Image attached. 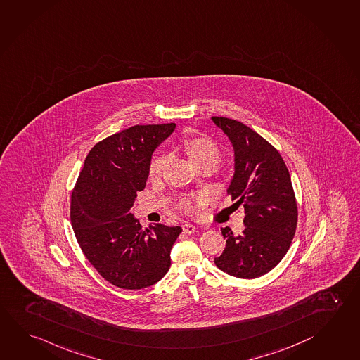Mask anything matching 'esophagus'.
<instances>
[{"mask_svg": "<svg viewBox=\"0 0 360 360\" xmlns=\"http://www.w3.org/2000/svg\"><path fill=\"white\" fill-rule=\"evenodd\" d=\"M184 232L185 233H194L195 232L196 229H198V227L196 226H194V224H191V223H185L183 226Z\"/></svg>", "mask_w": 360, "mask_h": 360, "instance_id": "34e87169", "label": "esophagus"}]
</instances>
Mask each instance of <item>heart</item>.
<instances>
[{
  "mask_svg": "<svg viewBox=\"0 0 360 360\" xmlns=\"http://www.w3.org/2000/svg\"><path fill=\"white\" fill-rule=\"evenodd\" d=\"M184 148L186 150L191 162L195 166L205 162V161H210V160L218 161V158H219V150H218L217 144L208 138H191L184 143ZM165 162H166V156L155 157L150 165V175L152 176L158 175L164 169ZM196 202H198V199L195 196H189V198H185L181 200V207L186 212L191 213L195 210Z\"/></svg>",
  "mask_w": 360,
  "mask_h": 360,
  "instance_id": "heart-1",
  "label": "heart"
}]
</instances>
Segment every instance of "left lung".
I'll return each instance as SVG.
<instances>
[{"instance_id": "obj_1", "label": "left lung", "mask_w": 360, "mask_h": 360, "mask_svg": "<svg viewBox=\"0 0 360 360\" xmlns=\"http://www.w3.org/2000/svg\"><path fill=\"white\" fill-rule=\"evenodd\" d=\"M235 153V172L227 193L245 208V229L233 235L221 229L226 241L214 264L224 273L254 279L274 269L293 240L298 221L292 180L279 152L248 125L212 117Z\"/></svg>"}]
</instances>
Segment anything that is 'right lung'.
<instances>
[{
  "label": "right lung",
  "mask_w": 360,
  "mask_h": 360,
  "mask_svg": "<svg viewBox=\"0 0 360 360\" xmlns=\"http://www.w3.org/2000/svg\"><path fill=\"white\" fill-rule=\"evenodd\" d=\"M175 123L134 125L95 144L86 157L71 200V222L98 274L115 287L143 289L169 271L181 227L142 226L131 213L146 186L153 152Z\"/></svg>",
  "instance_id": "1"
}]
</instances>
